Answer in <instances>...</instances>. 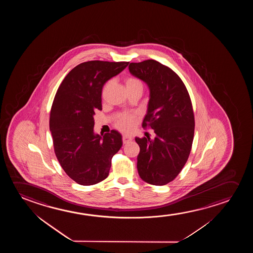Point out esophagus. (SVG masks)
<instances>
[{
  "label": "esophagus",
  "instance_id": "34e87169",
  "mask_svg": "<svg viewBox=\"0 0 253 253\" xmlns=\"http://www.w3.org/2000/svg\"><path fill=\"white\" fill-rule=\"evenodd\" d=\"M132 140V137L130 135H123V142L126 144V143H128V142H130Z\"/></svg>",
  "mask_w": 253,
  "mask_h": 253
}]
</instances>
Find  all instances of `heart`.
<instances>
[{"instance_id":"b5f03b06","label":"heart","mask_w":253,"mask_h":253,"mask_svg":"<svg viewBox=\"0 0 253 253\" xmlns=\"http://www.w3.org/2000/svg\"><path fill=\"white\" fill-rule=\"evenodd\" d=\"M125 84H126L127 89L137 86L142 87V82L138 79H135L133 77L127 78L125 80ZM135 119H136V117L134 114L123 113L116 118L114 122L115 127L121 131H128L134 127Z\"/></svg>"}]
</instances>
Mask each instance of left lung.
I'll use <instances>...</instances> for the list:
<instances>
[{"label": "left lung", "mask_w": 253, "mask_h": 253, "mask_svg": "<svg viewBox=\"0 0 253 253\" xmlns=\"http://www.w3.org/2000/svg\"><path fill=\"white\" fill-rule=\"evenodd\" d=\"M128 70L149 85L142 128L156 134L154 140L135 138L139 175L147 183L163 186L176 178L190 155L195 125L190 96L180 77L156 60L130 63Z\"/></svg>", "instance_id": "8db88e82"}]
</instances>
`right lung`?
Returning <instances> with one entry per match:
<instances>
[{"mask_svg":"<svg viewBox=\"0 0 253 253\" xmlns=\"http://www.w3.org/2000/svg\"><path fill=\"white\" fill-rule=\"evenodd\" d=\"M128 65L125 61L81 63L57 90L49 120L53 149L66 174L80 185L90 186L106 179L111 159L123 145L117 130L103 136L94 134L93 116L102 110L104 84Z\"/></svg>","mask_w":253,"mask_h":253,"instance_id":"1","label":"right lung"}]
</instances>
